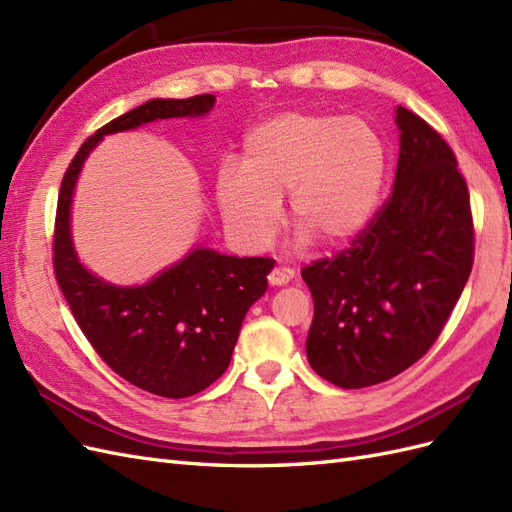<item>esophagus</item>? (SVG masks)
Masks as SVG:
<instances>
[{
  "label": "esophagus",
  "instance_id": "34e87169",
  "mask_svg": "<svg viewBox=\"0 0 512 512\" xmlns=\"http://www.w3.org/2000/svg\"><path fill=\"white\" fill-rule=\"evenodd\" d=\"M292 279H294V270L292 268H283V266H277L268 274L270 285H287Z\"/></svg>",
  "mask_w": 512,
  "mask_h": 512
}]
</instances>
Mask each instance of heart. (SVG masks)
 Listing matches in <instances>:
<instances>
[{"mask_svg":"<svg viewBox=\"0 0 512 512\" xmlns=\"http://www.w3.org/2000/svg\"><path fill=\"white\" fill-rule=\"evenodd\" d=\"M385 170V142L368 119L283 112L248 131L242 166L220 164L216 201L233 238L251 251L279 233L285 192L300 244L316 235L335 246L368 227Z\"/></svg>","mask_w":512,"mask_h":512,"instance_id":"heart-1","label":"heart"}]
</instances>
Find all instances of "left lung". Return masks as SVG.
Masks as SVG:
<instances>
[{
  "label": "left lung",
  "instance_id": "8db88e82",
  "mask_svg": "<svg viewBox=\"0 0 512 512\" xmlns=\"http://www.w3.org/2000/svg\"><path fill=\"white\" fill-rule=\"evenodd\" d=\"M391 196L350 248L303 268L313 296L307 359L344 387L385 383L422 359L474 266V220L456 157L435 129L398 106Z\"/></svg>",
  "mask_w": 512,
  "mask_h": 512
}]
</instances>
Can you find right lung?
Listing matches in <instances>:
<instances>
[{
	"mask_svg": "<svg viewBox=\"0 0 512 512\" xmlns=\"http://www.w3.org/2000/svg\"><path fill=\"white\" fill-rule=\"evenodd\" d=\"M214 95L151 99L90 136L64 173L54 229V270L82 333L127 383L162 398H188L225 374L246 311L264 296L274 261L192 251L149 283L121 287L88 272L71 240V201L86 157L116 131L203 116Z\"/></svg>",
	"mask_w": 512,
	"mask_h": 512,
	"instance_id": "1",
	"label": "right lung"
}]
</instances>
